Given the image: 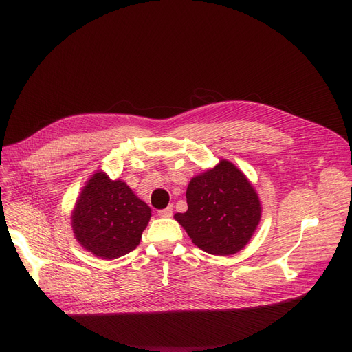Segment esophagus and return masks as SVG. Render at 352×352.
Here are the masks:
<instances>
[{"label":"esophagus","mask_w":352,"mask_h":352,"mask_svg":"<svg viewBox=\"0 0 352 352\" xmlns=\"http://www.w3.org/2000/svg\"><path fill=\"white\" fill-rule=\"evenodd\" d=\"M158 215H160L161 218H170V217L173 215V206L166 207V208H164V210H160V211H158Z\"/></svg>","instance_id":"obj_1"}]
</instances>
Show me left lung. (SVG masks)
<instances>
[{
    "instance_id": "obj_1",
    "label": "left lung",
    "mask_w": 352,
    "mask_h": 352,
    "mask_svg": "<svg viewBox=\"0 0 352 352\" xmlns=\"http://www.w3.org/2000/svg\"><path fill=\"white\" fill-rule=\"evenodd\" d=\"M186 197L188 210L174 218L198 248L212 255L241 251L261 221L256 190L227 160L191 178Z\"/></svg>"
}]
</instances>
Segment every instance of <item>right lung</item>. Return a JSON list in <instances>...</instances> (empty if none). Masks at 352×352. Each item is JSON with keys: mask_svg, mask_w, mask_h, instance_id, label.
I'll list each match as a JSON object with an SVG mask.
<instances>
[{"mask_svg": "<svg viewBox=\"0 0 352 352\" xmlns=\"http://www.w3.org/2000/svg\"><path fill=\"white\" fill-rule=\"evenodd\" d=\"M151 208L121 179L97 171L85 182L71 212V227L80 245L102 260H116L141 241Z\"/></svg>", "mask_w": 352, "mask_h": 352, "instance_id": "right-lung-1", "label": "right lung"}]
</instances>
